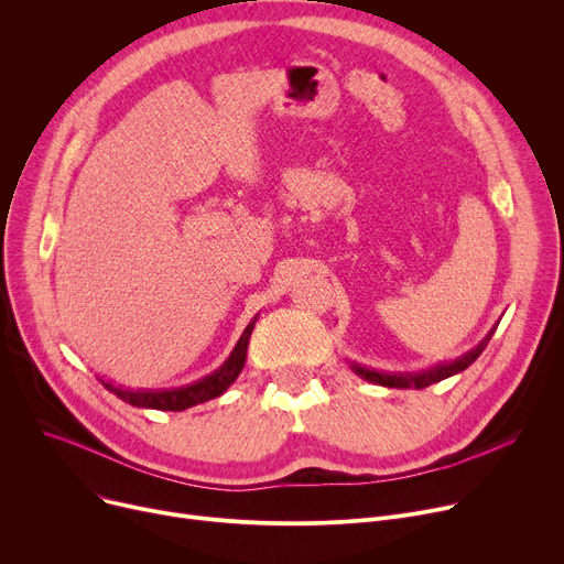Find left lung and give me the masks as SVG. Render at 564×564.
Instances as JSON below:
<instances>
[{
    "label": "left lung",
    "instance_id": "obj_1",
    "mask_svg": "<svg viewBox=\"0 0 564 564\" xmlns=\"http://www.w3.org/2000/svg\"><path fill=\"white\" fill-rule=\"evenodd\" d=\"M492 333H495V328L490 330V335H487L476 349L467 351L465 356L456 358L454 362H442V365H435V367H431L426 371H417V373H388V371L367 369V367H362L358 362H351V369L358 373V377H362L369 383L386 386V388H415V390H422V388H429V386H433L437 381H444L448 377H454V373L467 369L482 354L487 343H490Z\"/></svg>",
    "mask_w": 564,
    "mask_h": 564
}]
</instances>
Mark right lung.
Returning <instances> with one entry per match:
<instances>
[{
    "label": "right lung",
    "instance_id": "right-lung-1",
    "mask_svg": "<svg viewBox=\"0 0 564 564\" xmlns=\"http://www.w3.org/2000/svg\"><path fill=\"white\" fill-rule=\"evenodd\" d=\"M253 326H256V319L249 322V326L240 335V340H238L236 349L231 351V356L227 358V362H224L219 369H215L213 373H208L206 379H202L193 386L172 388V390H124V388H118L108 381H101V383L106 390L118 394L122 401H127L135 408H154V410H172V412L193 408L197 403H204L208 399L224 394L227 392V388L240 377V371L247 360V347H249V337H251Z\"/></svg>",
    "mask_w": 564,
    "mask_h": 564
}]
</instances>
